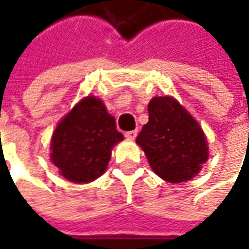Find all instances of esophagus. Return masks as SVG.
<instances>
[{
	"label": "esophagus",
	"instance_id": "1",
	"mask_svg": "<svg viewBox=\"0 0 249 249\" xmlns=\"http://www.w3.org/2000/svg\"><path fill=\"white\" fill-rule=\"evenodd\" d=\"M136 136H137V130H129V132H125V137L128 140H135Z\"/></svg>",
	"mask_w": 249,
	"mask_h": 249
}]
</instances>
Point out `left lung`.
<instances>
[{
  "label": "left lung",
  "instance_id": "obj_1",
  "mask_svg": "<svg viewBox=\"0 0 249 249\" xmlns=\"http://www.w3.org/2000/svg\"><path fill=\"white\" fill-rule=\"evenodd\" d=\"M149 121L136 142L144 149L157 176L183 183L196 176L208 159V146L197 121L172 97H155L148 105Z\"/></svg>",
  "mask_w": 249,
  "mask_h": 249
}]
</instances>
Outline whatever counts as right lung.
I'll return each instance as SVG.
<instances>
[{"label": "right lung", "mask_w": 249, "mask_h": 249, "mask_svg": "<svg viewBox=\"0 0 249 249\" xmlns=\"http://www.w3.org/2000/svg\"><path fill=\"white\" fill-rule=\"evenodd\" d=\"M124 139L101 100L89 96L57 125L52 161L73 183H89L108 167L114 144Z\"/></svg>", "instance_id": "obj_1"}]
</instances>
